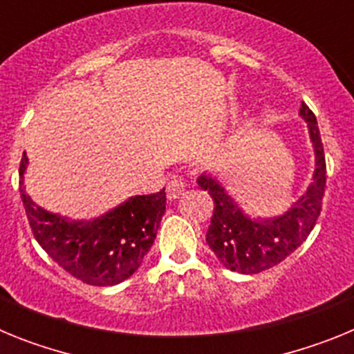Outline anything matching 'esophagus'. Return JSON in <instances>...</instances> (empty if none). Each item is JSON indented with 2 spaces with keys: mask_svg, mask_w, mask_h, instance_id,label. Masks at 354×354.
<instances>
[{
  "mask_svg": "<svg viewBox=\"0 0 354 354\" xmlns=\"http://www.w3.org/2000/svg\"><path fill=\"white\" fill-rule=\"evenodd\" d=\"M186 192V183L183 179H174L168 183L167 186V196L168 200H177L179 196L184 195Z\"/></svg>",
  "mask_w": 354,
  "mask_h": 354,
  "instance_id": "1",
  "label": "esophagus"
}]
</instances>
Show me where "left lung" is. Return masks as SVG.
<instances>
[{
  "label": "left lung",
  "instance_id": "obj_1",
  "mask_svg": "<svg viewBox=\"0 0 354 354\" xmlns=\"http://www.w3.org/2000/svg\"><path fill=\"white\" fill-rule=\"evenodd\" d=\"M299 117L308 129L315 168L305 193L283 214L268 218L248 214L218 175L205 171L196 179L200 189L209 192L214 200L205 241L227 270L243 274L270 270L303 245L317 221L326 186L324 149L315 115L305 102H301Z\"/></svg>",
  "mask_w": 354,
  "mask_h": 354
}]
</instances>
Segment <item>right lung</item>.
I'll list each match as a JSON object with an SVG mask.
<instances>
[{
	"instance_id": "add662e5",
	"label": "right lung",
	"mask_w": 354,
	"mask_h": 354,
	"mask_svg": "<svg viewBox=\"0 0 354 354\" xmlns=\"http://www.w3.org/2000/svg\"><path fill=\"white\" fill-rule=\"evenodd\" d=\"M26 152L19 167L21 198L37 243L56 264L88 286H117L138 270L158 234L167 193L129 196L92 220H71L40 207L26 193Z\"/></svg>"
}]
</instances>
